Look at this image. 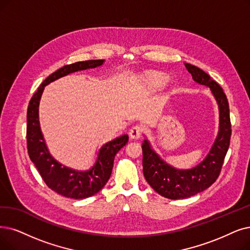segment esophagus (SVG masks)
Returning a JSON list of instances; mask_svg holds the SVG:
<instances>
[{"label": "esophagus", "mask_w": 250, "mask_h": 250, "mask_svg": "<svg viewBox=\"0 0 250 250\" xmlns=\"http://www.w3.org/2000/svg\"><path fill=\"white\" fill-rule=\"evenodd\" d=\"M142 133H143V128L141 126H138V125L133 126L130 129V131H129V135H130V137L132 139H138L139 137L142 136Z\"/></svg>", "instance_id": "obj_1"}]
</instances>
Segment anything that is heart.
I'll use <instances>...</instances> for the list:
<instances>
[{
  "mask_svg": "<svg viewBox=\"0 0 250 250\" xmlns=\"http://www.w3.org/2000/svg\"><path fill=\"white\" fill-rule=\"evenodd\" d=\"M166 78L163 76H153L149 78V83L154 89H161L166 84Z\"/></svg>",
  "mask_w": 250,
  "mask_h": 250,
  "instance_id": "heart-1",
  "label": "heart"
}]
</instances>
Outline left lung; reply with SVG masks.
Returning a JSON list of instances; mask_svg holds the SVG:
<instances>
[{"instance_id":"8db88e82","label":"left lung","mask_w":250,"mask_h":250,"mask_svg":"<svg viewBox=\"0 0 250 250\" xmlns=\"http://www.w3.org/2000/svg\"><path fill=\"white\" fill-rule=\"evenodd\" d=\"M193 80L209 87L218 105L219 126L215 141L206 157L189 169H178L160 157L146 138L143 143L144 175L147 184L165 198L177 200L194 196L210 187L219 175L231 139V121L227 96L215 81L201 68L185 63Z\"/></svg>"}]
</instances>
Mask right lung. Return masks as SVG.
Instances as JSON below:
<instances>
[{"label": "right lung", "instance_id": "right-lung-1", "mask_svg": "<svg viewBox=\"0 0 250 250\" xmlns=\"http://www.w3.org/2000/svg\"><path fill=\"white\" fill-rule=\"evenodd\" d=\"M104 59L79 62L64 65L50 75L38 88L27 107V152L45 184L57 194L72 199H84L98 193L112 174L116 154L128 143V135H120L99 148L94 165L88 170H76L59 163L50 154L39 121V104L45 86L68 74L103 65Z\"/></svg>", "mask_w": 250, "mask_h": 250}]
</instances>
